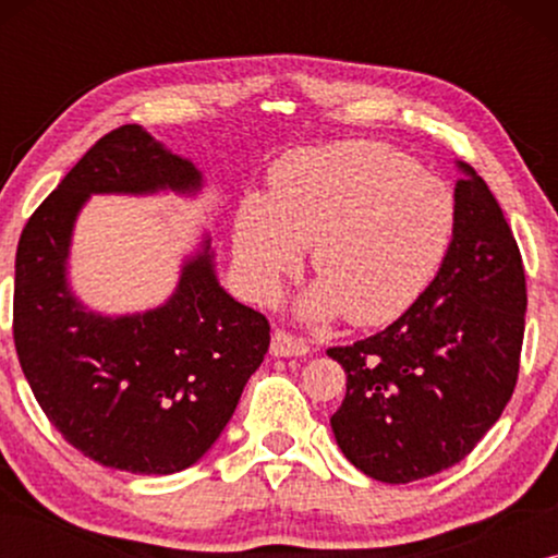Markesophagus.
Here are the masks:
<instances>
[{
	"instance_id": "1",
	"label": "esophagus",
	"mask_w": 558,
	"mask_h": 558,
	"mask_svg": "<svg viewBox=\"0 0 558 558\" xmlns=\"http://www.w3.org/2000/svg\"><path fill=\"white\" fill-rule=\"evenodd\" d=\"M310 345L296 335L287 330H274L271 335V355L277 357H292V355H307Z\"/></svg>"
}]
</instances>
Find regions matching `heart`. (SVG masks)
<instances>
[{"instance_id": "heart-1", "label": "heart", "mask_w": 558, "mask_h": 558, "mask_svg": "<svg viewBox=\"0 0 558 558\" xmlns=\"http://www.w3.org/2000/svg\"><path fill=\"white\" fill-rule=\"evenodd\" d=\"M457 201L437 174L378 142L300 149L269 174V201L243 203L235 258L256 296H271L312 246L319 277L310 317L342 312L373 327L426 292L452 246Z\"/></svg>"}]
</instances>
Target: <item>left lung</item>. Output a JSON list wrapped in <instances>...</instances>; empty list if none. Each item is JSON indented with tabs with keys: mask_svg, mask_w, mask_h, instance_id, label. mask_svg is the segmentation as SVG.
Returning <instances> with one entry per match:
<instances>
[{
	"mask_svg": "<svg viewBox=\"0 0 558 558\" xmlns=\"http://www.w3.org/2000/svg\"><path fill=\"white\" fill-rule=\"evenodd\" d=\"M445 264L403 315L353 345L330 424L338 447L380 483H411L464 460L513 396L525 330V271L485 180L462 165Z\"/></svg>",
	"mask_w": 558,
	"mask_h": 558,
	"instance_id": "8db88e82",
	"label": "left lung"
}]
</instances>
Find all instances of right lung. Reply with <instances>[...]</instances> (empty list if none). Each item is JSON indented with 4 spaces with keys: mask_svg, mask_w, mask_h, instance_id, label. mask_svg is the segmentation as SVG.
Segmentation results:
<instances>
[{
    "mask_svg": "<svg viewBox=\"0 0 558 558\" xmlns=\"http://www.w3.org/2000/svg\"><path fill=\"white\" fill-rule=\"evenodd\" d=\"M197 190L201 172L136 124L104 134L22 228L12 335L37 403L68 445L104 468L170 475L195 464L233 416L269 350L262 312L228 296L205 251L155 312L96 317L65 284L88 193Z\"/></svg>",
    "mask_w": 558,
    "mask_h": 558,
    "instance_id": "add662e5",
    "label": "right lung"
}]
</instances>
